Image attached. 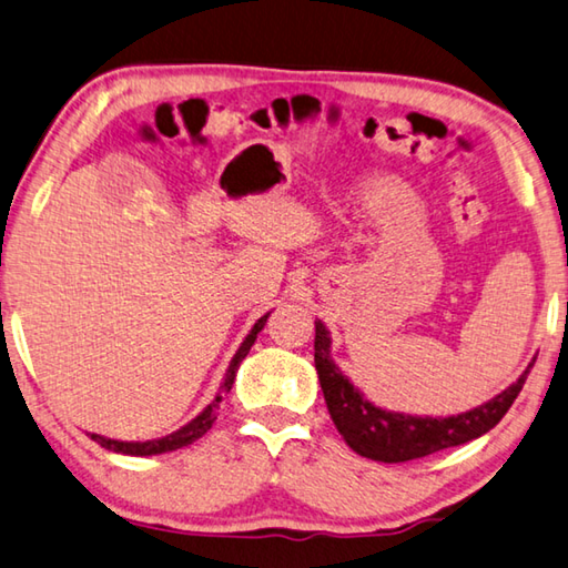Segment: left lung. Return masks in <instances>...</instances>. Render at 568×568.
<instances>
[{"label":"left lung","mask_w":568,"mask_h":568,"mask_svg":"<svg viewBox=\"0 0 568 568\" xmlns=\"http://www.w3.org/2000/svg\"><path fill=\"white\" fill-rule=\"evenodd\" d=\"M314 324V364L332 422L356 454L384 464L422 459V456L449 449V446L479 439L511 409L516 396L524 389L526 376L531 374L536 364L534 356L519 379L506 386L501 394H496L494 399L474 406L469 412L454 416H414L382 409V406L366 399L359 386H354L349 376L334 362L332 334L326 324L322 320Z\"/></svg>","instance_id":"obj_1"}]
</instances>
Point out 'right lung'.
I'll return each instance as SVG.
<instances>
[{"instance_id":"add662e5","label":"right lung","mask_w":568,"mask_h":568,"mask_svg":"<svg viewBox=\"0 0 568 568\" xmlns=\"http://www.w3.org/2000/svg\"><path fill=\"white\" fill-rule=\"evenodd\" d=\"M272 314V312H268ZM268 314H264L262 320H256V324L252 326V332H248L244 336V342L239 344L236 354L232 356V362H229V369L224 374L222 384H219V392L212 402H209L202 412H199L192 422H186L184 426H179L176 432L162 436V439H146V442H119V439H106V436H99V434H92V439L104 446V449L114 452V454H126V456H156V454H166V452H176L182 449V446H189L194 444L196 439H202V436L212 429V424L216 422V409L219 404H222L224 396L229 394V389H232L234 384V376H236V369L239 364L244 362V356L248 354V349H252L254 342H256V334L264 329V324L268 320Z\"/></svg>"}]
</instances>
